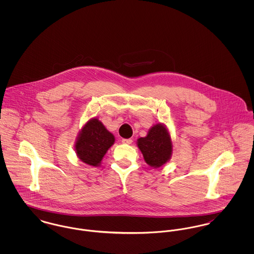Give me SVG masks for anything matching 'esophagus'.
Listing matches in <instances>:
<instances>
[{
	"label": "esophagus",
	"mask_w": 254,
	"mask_h": 254,
	"mask_svg": "<svg viewBox=\"0 0 254 254\" xmlns=\"http://www.w3.org/2000/svg\"><path fill=\"white\" fill-rule=\"evenodd\" d=\"M122 143L123 144H127V145H130L133 143V140L132 139H123L122 140Z\"/></svg>",
	"instance_id": "obj_1"
}]
</instances>
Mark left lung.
I'll list each match as a JSON object with an SVG mask.
<instances>
[{
	"label": "left lung",
	"mask_w": 254,
	"mask_h": 254,
	"mask_svg": "<svg viewBox=\"0 0 254 254\" xmlns=\"http://www.w3.org/2000/svg\"><path fill=\"white\" fill-rule=\"evenodd\" d=\"M145 162L152 167H160L168 161L172 152L170 136L161 124L153 126L147 136L138 140Z\"/></svg>",
	"instance_id": "left-lung-1"
}]
</instances>
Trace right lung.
Wrapping results in <instances>:
<instances>
[{
    "mask_svg": "<svg viewBox=\"0 0 254 254\" xmlns=\"http://www.w3.org/2000/svg\"><path fill=\"white\" fill-rule=\"evenodd\" d=\"M114 143V137L98 119H91L82 129L75 148L79 158L92 166H98L109 147Z\"/></svg>",
    "mask_w": 254,
    "mask_h": 254,
    "instance_id": "obj_1",
    "label": "right lung"
}]
</instances>
